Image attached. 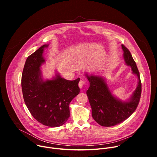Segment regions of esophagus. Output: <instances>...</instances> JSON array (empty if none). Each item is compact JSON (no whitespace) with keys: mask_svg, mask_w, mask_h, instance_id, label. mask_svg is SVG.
<instances>
[{"mask_svg":"<svg viewBox=\"0 0 157 157\" xmlns=\"http://www.w3.org/2000/svg\"><path fill=\"white\" fill-rule=\"evenodd\" d=\"M84 81H82V80H81L80 81H79V84H78V85H79V87H80V88H82V87H83V86H84Z\"/></svg>","mask_w":157,"mask_h":157,"instance_id":"1","label":"esophagus"}]
</instances>
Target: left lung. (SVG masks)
Instances as JSON below:
<instances>
[{
  "label": "left lung",
  "instance_id": "obj_1",
  "mask_svg": "<svg viewBox=\"0 0 157 157\" xmlns=\"http://www.w3.org/2000/svg\"><path fill=\"white\" fill-rule=\"evenodd\" d=\"M122 48L126 64L131 67L132 73L139 79L137 88L128 101L122 102L116 98L101 76L86 74L90 84L86 94L92 109V116L96 122L104 127L116 125L129 117L136 110L141 96L142 84L136 63L124 44Z\"/></svg>",
  "mask_w": 157,
  "mask_h": 157
}]
</instances>
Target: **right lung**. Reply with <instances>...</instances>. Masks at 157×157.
I'll use <instances>...</instances> for the list:
<instances>
[{"instance_id": "1", "label": "right lung", "mask_w": 157, "mask_h": 157, "mask_svg": "<svg viewBox=\"0 0 157 157\" xmlns=\"http://www.w3.org/2000/svg\"><path fill=\"white\" fill-rule=\"evenodd\" d=\"M44 44L30 55L21 75V89L25 103L32 116L51 127L64 124L70 117V103L79 93V78L68 81L56 74L53 79L43 81L40 66L45 62Z\"/></svg>"}]
</instances>
